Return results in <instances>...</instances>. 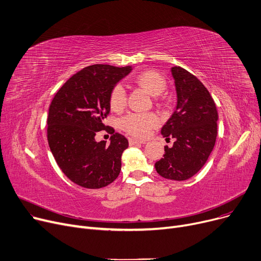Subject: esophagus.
Wrapping results in <instances>:
<instances>
[{"instance_id":"esophagus-1","label":"esophagus","mask_w":261,"mask_h":261,"mask_svg":"<svg viewBox=\"0 0 261 261\" xmlns=\"http://www.w3.org/2000/svg\"><path fill=\"white\" fill-rule=\"evenodd\" d=\"M129 144H130V146L142 145V144H145V141H140V140H135V139L130 138V139H129Z\"/></svg>"}]
</instances>
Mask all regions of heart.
Masks as SVG:
<instances>
[{
  "mask_svg": "<svg viewBox=\"0 0 261 261\" xmlns=\"http://www.w3.org/2000/svg\"><path fill=\"white\" fill-rule=\"evenodd\" d=\"M136 84L153 96L161 95L166 89V80L155 71H146L138 75ZM127 103V93L122 85H116L110 94V106L114 111H119ZM160 119L154 113L131 112L120 119L121 128L136 138H146L150 130L156 127Z\"/></svg>",
  "mask_w": 261,
  "mask_h": 261,
  "instance_id": "heart-1",
  "label": "heart"
}]
</instances>
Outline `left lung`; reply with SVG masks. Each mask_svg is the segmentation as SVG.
Masks as SVG:
<instances>
[{
    "label": "left lung",
    "mask_w": 261,
    "mask_h": 261,
    "mask_svg": "<svg viewBox=\"0 0 261 261\" xmlns=\"http://www.w3.org/2000/svg\"><path fill=\"white\" fill-rule=\"evenodd\" d=\"M176 91V108L163 126L166 140L165 154L155 163V169L165 179L184 181L195 175L206 163L217 138L218 112L208 90L181 66L171 67Z\"/></svg>",
    "instance_id": "left-lung-1"
}]
</instances>
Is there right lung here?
<instances>
[{
    "instance_id": "add662e5",
    "label": "right lung",
    "mask_w": 261,
    "mask_h": 261,
    "mask_svg": "<svg viewBox=\"0 0 261 261\" xmlns=\"http://www.w3.org/2000/svg\"><path fill=\"white\" fill-rule=\"evenodd\" d=\"M131 66L93 64L82 68L58 90L47 116V141L62 172L85 188L111 184L121 168V154L128 140L119 133L111 142H96L95 135L109 126L110 94ZM108 131V130H106Z\"/></svg>"
}]
</instances>
